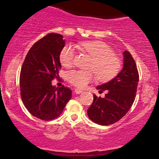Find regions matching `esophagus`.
<instances>
[{"label": "esophagus", "mask_w": 159, "mask_h": 159, "mask_svg": "<svg viewBox=\"0 0 159 159\" xmlns=\"http://www.w3.org/2000/svg\"><path fill=\"white\" fill-rule=\"evenodd\" d=\"M75 93L76 94H80L81 93H83V91L81 90H78V89H75Z\"/></svg>", "instance_id": "1"}]
</instances>
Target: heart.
I'll list each match as a JSON object with an SVG mask.
<instances>
[{"label": "heart", "mask_w": 159, "mask_h": 159, "mask_svg": "<svg viewBox=\"0 0 159 159\" xmlns=\"http://www.w3.org/2000/svg\"><path fill=\"white\" fill-rule=\"evenodd\" d=\"M79 46L93 58L89 69L94 71L98 79L107 81L116 75L120 68V61L106 43L101 41L83 42ZM74 55V48L71 45H66L60 54L61 63L63 66H70ZM67 78L72 84L84 88L93 81L94 74L92 71L72 70L67 75Z\"/></svg>", "instance_id": "1"}]
</instances>
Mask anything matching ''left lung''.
Returning <instances> with one entry per match:
<instances>
[{"instance_id": "obj_1", "label": "left lung", "mask_w": 159, "mask_h": 159, "mask_svg": "<svg viewBox=\"0 0 159 159\" xmlns=\"http://www.w3.org/2000/svg\"><path fill=\"white\" fill-rule=\"evenodd\" d=\"M139 81L138 69L132 54L123 52L122 70L111 81L96 87L98 92L106 90L104 98L93 96V102L87 110L89 118L94 123L107 125L119 121L132 107Z\"/></svg>"}]
</instances>
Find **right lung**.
Listing matches in <instances>:
<instances>
[{
	"mask_svg": "<svg viewBox=\"0 0 159 159\" xmlns=\"http://www.w3.org/2000/svg\"><path fill=\"white\" fill-rule=\"evenodd\" d=\"M63 36L49 34L31 47L26 55L20 74V90L22 102L33 116L52 120L62 114L72 98V90L52 84L59 78L61 69L60 54L65 46Z\"/></svg>",
	"mask_w": 159,
	"mask_h": 159,
	"instance_id": "right-lung-1",
	"label": "right lung"
}]
</instances>
